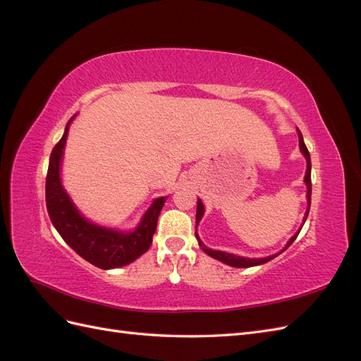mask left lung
I'll return each mask as SVG.
<instances>
[{
    "label": "left lung",
    "instance_id": "obj_1",
    "mask_svg": "<svg viewBox=\"0 0 361 361\" xmlns=\"http://www.w3.org/2000/svg\"><path fill=\"white\" fill-rule=\"evenodd\" d=\"M298 137H300V149H301V152H302V155L305 157V159H307V170H305V176H304V182H305V185H307V202H309L307 211H305V215H304V223H305V220H307L309 211H310V200H312V162H310V154H309L307 147H305V145H304V140H302V135H301L300 130H298ZM203 211H204V209H203V203H202L200 200H197V214H195V238H197L199 245L202 247V250L204 251L206 255H209L211 257L223 262V264H226V265L236 267V268H250V267H256V265L267 264V262H269L271 259H274V257L277 256V255H272V256H269V257H262V259H248V257L235 256V255H231V253H224V251H216V250L207 248V247L200 241V238H199V235H197V224H199L200 220H202ZM301 227H302V226H301ZM300 231H301V228H300ZM300 231H298V233H300ZM298 233H295V235L289 239V243L286 244V247L283 248L281 251H285V250L295 241V239H297ZM281 251H280V253H281Z\"/></svg>",
    "mask_w": 361,
    "mask_h": 361
}]
</instances>
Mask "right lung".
Here are the masks:
<instances>
[{"mask_svg": "<svg viewBox=\"0 0 361 361\" xmlns=\"http://www.w3.org/2000/svg\"><path fill=\"white\" fill-rule=\"evenodd\" d=\"M71 120L64 129L61 140L54 146L49 157L45 187L49 218L64 243L92 265L102 269L128 265L149 250L152 238L157 232L159 212L167 197H159L154 202L134 232H116L111 228L99 227L87 221L76 211L60 182V162L64 145H66Z\"/></svg>", "mask_w": 361, "mask_h": 361, "instance_id": "right-lung-1", "label": "right lung"}]
</instances>
